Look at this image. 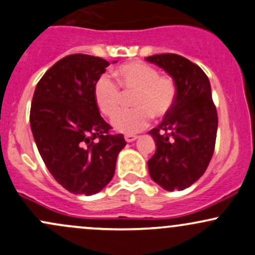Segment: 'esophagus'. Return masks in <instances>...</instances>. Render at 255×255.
I'll use <instances>...</instances> for the list:
<instances>
[{"label":"esophagus","instance_id":"1","mask_svg":"<svg viewBox=\"0 0 255 255\" xmlns=\"http://www.w3.org/2000/svg\"><path fill=\"white\" fill-rule=\"evenodd\" d=\"M125 139H126V141H127V143H132V141H134V140H136V139H138V136L132 135V134H127V135H125Z\"/></svg>","mask_w":255,"mask_h":255}]
</instances>
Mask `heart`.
I'll return each instance as SVG.
<instances>
[{"instance_id":"1","label":"heart","mask_w":255,"mask_h":255,"mask_svg":"<svg viewBox=\"0 0 255 255\" xmlns=\"http://www.w3.org/2000/svg\"><path fill=\"white\" fill-rule=\"evenodd\" d=\"M123 92H135L132 110L120 112L112 126L117 132L134 134L149 125L151 115L163 117L176 99V85L167 76H159L154 67L139 61L121 64L114 72ZM94 100L107 117H114L121 107V90L109 76H100L94 84Z\"/></svg>"}]
</instances>
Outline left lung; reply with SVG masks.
Instances as JSON below:
<instances>
[{"label":"left lung","instance_id":"left-lung-1","mask_svg":"<svg viewBox=\"0 0 255 255\" xmlns=\"http://www.w3.org/2000/svg\"><path fill=\"white\" fill-rule=\"evenodd\" d=\"M145 60L162 68L176 85L172 109L149 130L156 143L149 175L166 191H183L203 176L215 149L218 112L210 82L199 66L179 55L160 53Z\"/></svg>","mask_w":255,"mask_h":255}]
</instances>
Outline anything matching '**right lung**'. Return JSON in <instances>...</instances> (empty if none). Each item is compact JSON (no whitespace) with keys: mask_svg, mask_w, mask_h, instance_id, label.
Segmentation results:
<instances>
[{"mask_svg":"<svg viewBox=\"0 0 255 255\" xmlns=\"http://www.w3.org/2000/svg\"><path fill=\"white\" fill-rule=\"evenodd\" d=\"M109 66L95 56H66L34 92L30 127L37 150L53 178L73 194L93 195L105 188L127 144L122 134H110L94 100V84Z\"/></svg>","mask_w":255,"mask_h":255,"instance_id":"right-lung-1","label":"right lung"}]
</instances>
